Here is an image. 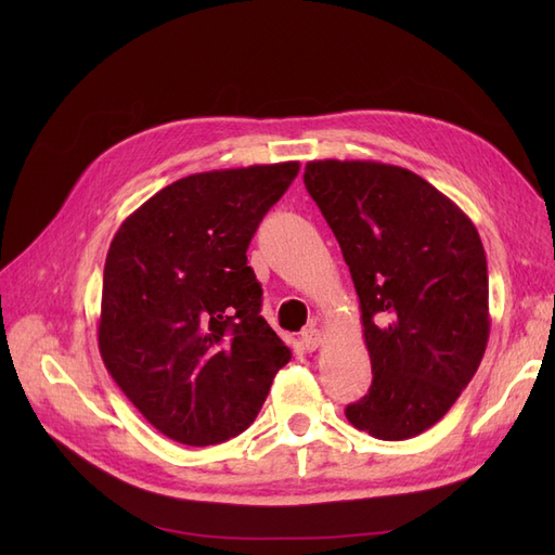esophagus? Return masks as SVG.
I'll list each match as a JSON object with an SVG mask.
<instances>
[{
  "instance_id": "esophagus-1",
  "label": "esophagus",
  "mask_w": 555,
  "mask_h": 555,
  "mask_svg": "<svg viewBox=\"0 0 555 555\" xmlns=\"http://www.w3.org/2000/svg\"><path fill=\"white\" fill-rule=\"evenodd\" d=\"M322 343H324V333L314 324H310L308 328H304V333H300V345H304L306 351H314Z\"/></svg>"
}]
</instances>
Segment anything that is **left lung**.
Returning <instances> with one entry per match:
<instances>
[{"instance_id":"8db88e82","label":"left lung","mask_w":555,"mask_h":555,"mask_svg":"<svg viewBox=\"0 0 555 555\" xmlns=\"http://www.w3.org/2000/svg\"><path fill=\"white\" fill-rule=\"evenodd\" d=\"M322 210L361 304L373 384L347 422L377 440H408L449 412L489 343V271L473 220L408 169L382 162H308Z\"/></svg>"}]
</instances>
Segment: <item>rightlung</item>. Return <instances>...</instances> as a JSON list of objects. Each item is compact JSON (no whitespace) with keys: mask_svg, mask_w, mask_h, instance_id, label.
Returning <instances> with one entry per match:
<instances>
[{"mask_svg":"<svg viewBox=\"0 0 555 555\" xmlns=\"http://www.w3.org/2000/svg\"><path fill=\"white\" fill-rule=\"evenodd\" d=\"M298 169L280 162L180 178L113 236L99 351L133 408L180 444L241 435L292 359L261 317L247 247Z\"/></svg>","mask_w":555,"mask_h":555,"instance_id":"obj_1","label":"right lung"}]
</instances>
